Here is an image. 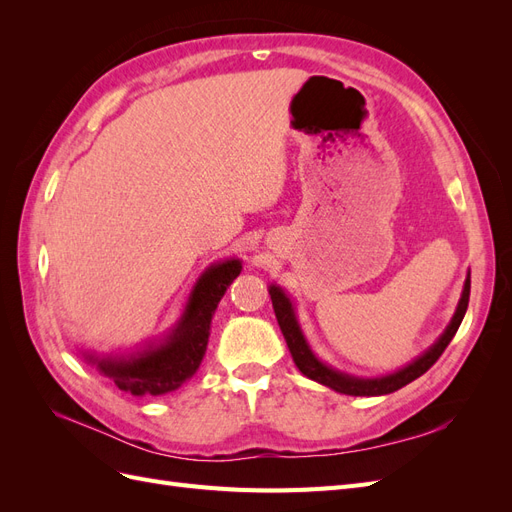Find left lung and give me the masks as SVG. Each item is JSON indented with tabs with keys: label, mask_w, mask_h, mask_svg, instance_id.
<instances>
[{
	"label": "left lung",
	"mask_w": 512,
	"mask_h": 512,
	"mask_svg": "<svg viewBox=\"0 0 512 512\" xmlns=\"http://www.w3.org/2000/svg\"><path fill=\"white\" fill-rule=\"evenodd\" d=\"M269 294L273 301L277 324H280V329H282L284 339L288 344V350L292 354V361L299 367L303 376L312 378L324 386H329V389H333L337 393L354 395V397H374V395H389L393 391H399L401 386H406L412 380H416L418 376H423L425 371L440 359L446 346L451 344V339L455 337L463 316H466L468 301H470V275H468L466 284H463V292H461V299L457 303L455 316L451 322H448L446 331L438 337V342L433 344L429 350H425L421 356H418V359H414L410 365H406L404 369H399V371H395V374H389V376H380V378H356L350 374H342V371L329 367L327 363H322L312 352V348H309L307 339L297 322V316H294V307H292L290 299L286 297V292L280 286H271Z\"/></svg>",
	"instance_id": "8db88e82"
}]
</instances>
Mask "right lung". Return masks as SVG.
Returning a JSON list of instances; mask_svg holds the SVG:
<instances>
[{
    "label": "right lung",
    "instance_id": "obj_1",
    "mask_svg": "<svg viewBox=\"0 0 512 512\" xmlns=\"http://www.w3.org/2000/svg\"><path fill=\"white\" fill-rule=\"evenodd\" d=\"M241 273V262L230 258L211 265L196 282L177 327L156 346L128 356H96L83 352L85 361L96 365L121 391L141 395H164L196 374L203 361L211 318L226 288Z\"/></svg>",
    "mask_w": 512,
    "mask_h": 512
}]
</instances>
